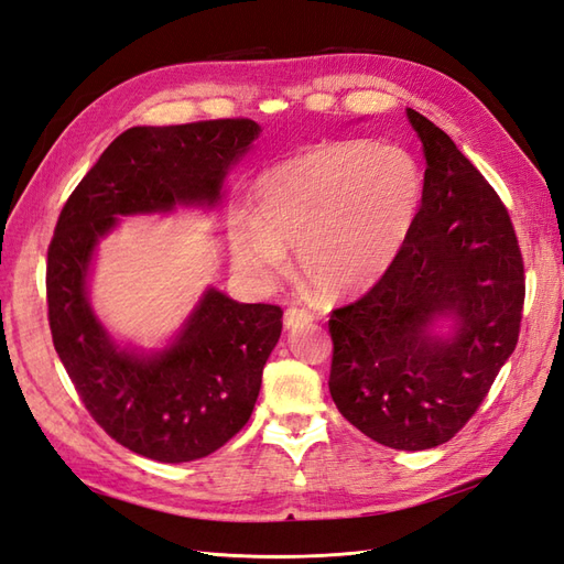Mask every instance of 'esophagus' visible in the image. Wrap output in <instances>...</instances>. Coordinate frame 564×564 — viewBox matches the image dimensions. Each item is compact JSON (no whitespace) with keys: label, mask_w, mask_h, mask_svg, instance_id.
<instances>
[{"label":"esophagus","mask_w":564,"mask_h":564,"mask_svg":"<svg viewBox=\"0 0 564 564\" xmlns=\"http://www.w3.org/2000/svg\"><path fill=\"white\" fill-rule=\"evenodd\" d=\"M314 319V314L305 307H288L285 310V326L288 328H297L302 324H310Z\"/></svg>","instance_id":"34e87169"}]
</instances>
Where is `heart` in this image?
Masks as SVG:
<instances>
[{"label": "heart", "instance_id": "b5f03b06", "mask_svg": "<svg viewBox=\"0 0 564 564\" xmlns=\"http://www.w3.org/2000/svg\"><path fill=\"white\" fill-rule=\"evenodd\" d=\"M424 173L395 142H330L273 166L254 187V221L230 228V252L257 281L279 279L285 250L324 295L365 291L391 269L420 219Z\"/></svg>", "mask_w": 564, "mask_h": 564}]
</instances>
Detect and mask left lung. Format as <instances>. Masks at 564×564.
Returning a JSON list of instances; mask_svg holds the SVG:
<instances>
[{
  "mask_svg": "<svg viewBox=\"0 0 564 564\" xmlns=\"http://www.w3.org/2000/svg\"><path fill=\"white\" fill-rule=\"evenodd\" d=\"M408 119L426 156L420 219L391 269L330 312L328 391L371 441L429 451L471 420L508 362L527 285L498 193L438 126ZM441 313L456 316L451 341L427 334Z\"/></svg>",
  "mask_w": 564,
  "mask_h": 564,
  "instance_id": "obj_1",
  "label": "left lung"
}]
</instances>
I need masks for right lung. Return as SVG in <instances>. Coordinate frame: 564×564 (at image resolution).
Here are the masks:
<instances>
[{
  "label": "right lung",
  "mask_w": 564,
  "mask_h": 564,
  "mask_svg": "<svg viewBox=\"0 0 564 564\" xmlns=\"http://www.w3.org/2000/svg\"><path fill=\"white\" fill-rule=\"evenodd\" d=\"M257 135L250 119L128 128L85 173L56 221L47 250L54 350L93 420L142 457H207L248 424L283 310L242 305L212 288L169 350H119L85 291L95 245L119 214L214 205L228 166Z\"/></svg>",
  "instance_id": "obj_1"
}]
</instances>
